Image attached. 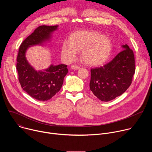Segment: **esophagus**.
Wrapping results in <instances>:
<instances>
[{
    "mask_svg": "<svg viewBox=\"0 0 152 152\" xmlns=\"http://www.w3.org/2000/svg\"><path fill=\"white\" fill-rule=\"evenodd\" d=\"M80 67L77 66H71V69L73 70H79Z\"/></svg>",
    "mask_w": 152,
    "mask_h": 152,
    "instance_id": "esophagus-1",
    "label": "esophagus"
}]
</instances>
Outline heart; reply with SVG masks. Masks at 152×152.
I'll use <instances>...</instances> for the list:
<instances>
[{
  "instance_id": "b5f03b06",
  "label": "heart",
  "mask_w": 152,
  "mask_h": 152,
  "mask_svg": "<svg viewBox=\"0 0 152 152\" xmlns=\"http://www.w3.org/2000/svg\"><path fill=\"white\" fill-rule=\"evenodd\" d=\"M113 45L111 40L102 34L91 31H78L69 37L68 44L62 47V55L69 61L73 60L77 52L82 51L80 58L86 64L97 66L109 58Z\"/></svg>"
}]
</instances>
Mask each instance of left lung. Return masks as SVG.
Wrapping results in <instances>:
<instances>
[{
  "label": "left lung",
  "instance_id": "8db88e82",
  "mask_svg": "<svg viewBox=\"0 0 152 152\" xmlns=\"http://www.w3.org/2000/svg\"><path fill=\"white\" fill-rule=\"evenodd\" d=\"M111 62L91 69L90 88L99 100H112L124 93L131 85L135 72L133 50L127 45Z\"/></svg>",
  "mask_w": 152,
  "mask_h": 152
}]
</instances>
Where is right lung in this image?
<instances>
[{"instance_id":"1","label":"right lung","mask_w":152,"mask_h":152,"mask_svg":"<svg viewBox=\"0 0 152 152\" xmlns=\"http://www.w3.org/2000/svg\"><path fill=\"white\" fill-rule=\"evenodd\" d=\"M58 26L42 25L37 28L20 46L17 57L16 69L21 88L31 97L40 101H46L53 97L62 87L64 78L68 73L67 66L53 65L44 72L35 71L28 62L25 56L27 49L42 44L49 39L51 33Z\"/></svg>"}]
</instances>
